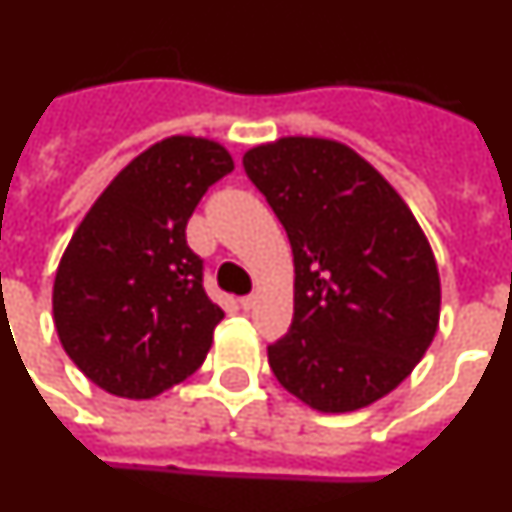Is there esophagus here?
<instances>
[{"label":"esophagus","mask_w":512,"mask_h":512,"mask_svg":"<svg viewBox=\"0 0 512 512\" xmlns=\"http://www.w3.org/2000/svg\"><path fill=\"white\" fill-rule=\"evenodd\" d=\"M239 307H242L244 312H249V309L255 307V296H242V299H239Z\"/></svg>","instance_id":"esophagus-1"}]
</instances>
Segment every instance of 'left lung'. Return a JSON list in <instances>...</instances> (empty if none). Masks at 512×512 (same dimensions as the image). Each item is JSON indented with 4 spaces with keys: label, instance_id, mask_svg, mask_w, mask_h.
<instances>
[{
    "label": "left lung",
    "instance_id": "obj_1",
    "mask_svg": "<svg viewBox=\"0 0 512 512\" xmlns=\"http://www.w3.org/2000/svg\"><path fill=\"white\" fill-rule=\"evenodd\" d=\"M294 252V320L268 346L283 388L349 414L414 372L440 325V273L403 197L349 145L289 135L244 153Z\"/></svg>",
    "mask_w": 512,
    "mask_h": 512
}]
</instances>
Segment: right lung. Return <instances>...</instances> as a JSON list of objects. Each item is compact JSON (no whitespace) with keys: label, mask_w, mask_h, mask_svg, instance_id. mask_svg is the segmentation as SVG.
Masks as SVG:
<instances>
[{"label":"right lung","mask_w":512,"mask_h":512,"mask_svg":"<svg viewBox=\"0 0 512 512\" xmlns=\"http://www.w3.org/2000/svg\"><path fill=\"white\" fill-rule=\"evenodd\" d=\"M234 158L210 137L171 135L132 158L77 223L51 309L77 369L119 398H156L187 380L223 309L203 289L187 221Z\"/></svg>","instance_id":"1"}]
</instances>
